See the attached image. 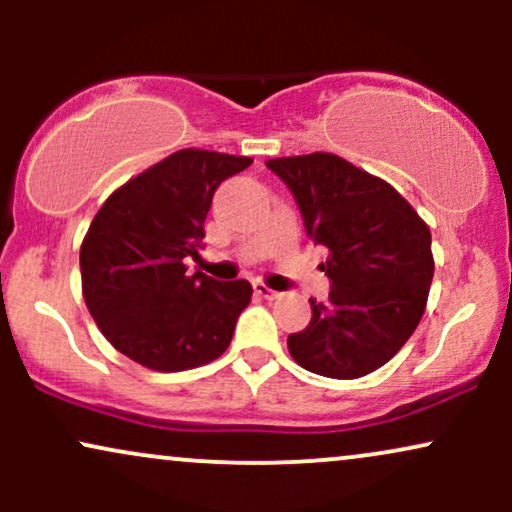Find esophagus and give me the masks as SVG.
I'll return each mask as SVG.
<instances>
[{"mask_svg": "<svg viewBox=\"0 0 512 512\" xmlns=\"http://www.w3.org/2000/svg\"><path fill=\"white\" fill-rule=\"evenodd\" d=\"M255 293L260 298H264V301H274V298H279V291L269 289V286L262 284V281H257V284H255Z\"/></svg>", "mask_w": 512, "mask_h": 512, "instance_id": "1", "label": "esophagus"}]
</instances>
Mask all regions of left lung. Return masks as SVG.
Here are the masks:
<instances>
[{"label":"left lung","instance_id":"8db88e82","mask_svg":"<svg viewBox=\"0 0 512 512\" xmlns=\"http://www.w3.org/2000/svg\"><path fill=\"white\" fill-rule=\"evenodd\" d=\"M296 197L310 240L327 250L330 301L289 337L298 366L354 380L407 344L433 281L431 231L392 185L334 154L267 161Z\"/></svg>","mask_w":512,"mask_h":512}]
</instances>
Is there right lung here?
<instances>
[{
    "instance_id": "add662e5",
    "label": "right lung",
    "mask_w": 512,
    "mask_h": 512,
    "mask_svg": "<svg viewBox=\"0 0 512 512\" xmlns=\"http://www.w3.org/2000/svg\"><path fill=\"white\" fill-rule=\"evenodd\" d=\"M248 156L182 149L105 199L81 243V291L110 344L139 366L178 373L219 358L248 308L245 279L187 274L216 187Z\"/></svg>"
}]
</instances>
